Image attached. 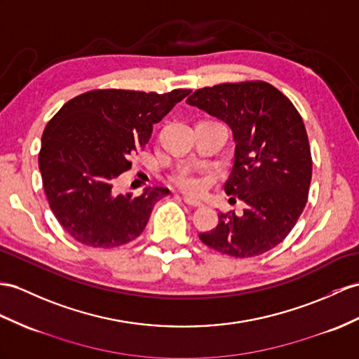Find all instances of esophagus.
<instances>
[{"mask_svg":"<svg viewBox=\"0 0 359 359\" xmlns=\"http://www.w3.org/2000/svg\"><path fill=\"white\" fill-rule=\"evenodd\" d=\"M184 203L187 204V205H190V207H201L203 205V203H201L199 199H196V198H191V196H184Z\"/></svg>","mask_w":359,"mask_h":359,"instance_id":"obj_1","label":"esophagus"}]
</instances>
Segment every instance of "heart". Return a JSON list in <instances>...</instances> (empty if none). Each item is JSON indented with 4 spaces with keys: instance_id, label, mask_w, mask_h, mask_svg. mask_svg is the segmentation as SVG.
I'll return each mask as SVG.
<instances>
[{
    "instance_id": "heart-1",
    "label": "heart",
    "mask_w": 359,
    "mask_h": 359,
    "mask_svg": "<svg viewBox=\"0 0 359 359\" xmlns=\"http://www.w3.org/2000/svg\"><path fill=\"white\" fill-rule=\"evenodd\" d=\"M172 182L178 189L187 191V194H199L204 187V182L201 178L195 177L189 172H180L172 178Z\"/></svg>"
}]
</instances>
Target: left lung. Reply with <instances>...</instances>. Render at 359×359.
Segmentation results:
<instances>
[{
	"mask_svg": "<svg viewBox=\"0 0 359 359\" xmlns=\"http://www.w3.org/2000/svg\"><path fill=\"white\" fill-rule=\"evenodd\" d=\"M187 103L231 128L234 164L224 189L245 203L241 216L217 215L216 229L201 233V242L239 259L273 250L294 229L308 203L312 158L299 111L264 81L205 86Z\"/></svg>",
	"mask_w": 359,
	"mask_h": 359,
	"instance_id": "1",
	"label": "left lung"
}]
</instances>
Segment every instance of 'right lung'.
<instances>
[{"label": "right lung", "instance_id": "add662e5", "mask_svg": "<svg viewBox=\"0 0 359 359\" xmlns=\"http://www.w3.org/2000/svg\"><path fill=\"white\" fill-rule=\"evenodd\" d=\"M190 90L165 94L93 90L68 100L42 134L39 170L51 212L83 245L114 248L137 239L154 205L170 191L117 195L114 184L130 169V155L144 149L152 125Z\"/></svg>", "mask_w": 359, "mask_h": 359}]
</instances>
